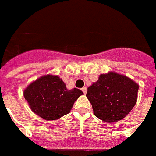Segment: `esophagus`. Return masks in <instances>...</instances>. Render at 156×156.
<instances>
[{"mask_svg":"<svg viewBox=\"0 0 156 156\" xmlns=\"http://www.w3.org/2000/svg\"><path fill=\"white\" fill-rule=\"evenodd\" d=\"M82 91L84 92V94H85L86 91H87V88H86V87H83V88H82Z\"/></svg>","mask_w":156,"mask_h":156,"instance_id":"obj_1","label":"esophagus"}]
</instances>
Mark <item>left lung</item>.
Wrapping results in <instances>:
<instances>
[{
	"label": "left lung",
	"mask_w": 156,
	"mask_h": 156,
	"mask_svg": "<svg viewBox=\"0 0 156 156\" xmlns=\"http://www.w3.org/2000/svg\"><path fill=\"white\" fill-rule=\"evenodd\" d=\"M139 85L115 72L101 74L87 88L86 97L96 117L105 122H116L131 112L137 101Z\"/></svg>",
	"instance_id": "obj_1"
}]
</instances>
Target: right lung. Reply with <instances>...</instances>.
Returning a JSON list of instances; mask_svg holds the SVG:
<instances>
[{"mask_svg": "<svg viewBox=\"0 0 156 156\" xmlns=\"http://www.w3.org/2000/svg\"><path fill=\"white\" fill-rule=\"evenodd\" d=\"M83 91L68 90L58 76L39 78L24 90V98L31 110L46 120H55L69 113Z\"/></svg>", "mask_w": 156, "mask_h": 156, "instance_id": "right-lung-1", "label": "right lung"}]
</instances>
